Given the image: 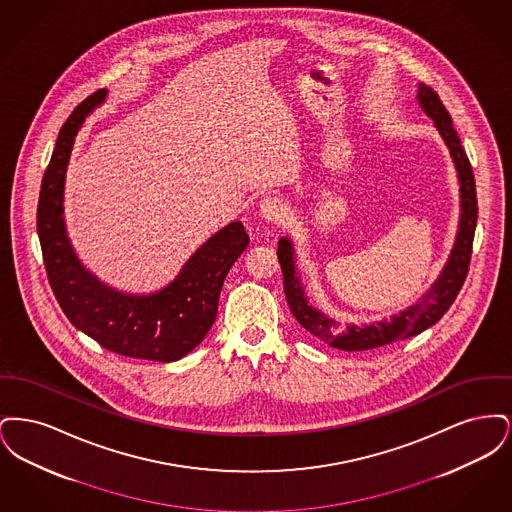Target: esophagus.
<instances>
[{
    "label": "esophagus",
    "mask_w": 512,
    "mask_h": 512,
    "mask_svg": "<svg viewBox=\"0 0 512 512\" xmlns=\"http://www.w3.org/2000/svg\"><path fill=\"white\" fill-rule=\"evenodd\" d=\"M259 213L267 222H280L286 217V205L276 197H265L259 203Z\"/></svg>",
    "instance_id": "34e87169"
}]
</instances>
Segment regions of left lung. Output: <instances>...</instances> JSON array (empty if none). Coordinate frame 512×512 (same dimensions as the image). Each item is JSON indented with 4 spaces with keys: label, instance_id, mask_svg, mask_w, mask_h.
I'll use <instances>...</instances> for the list:
<instances>
[{
    "label": "left lung",
    "instance_id": "8db88e82",
    "mask_svg": "<svg viewBox=\"0 0 512 512\" xmlns=\"http://www.w3.org/2000/svg\"><path fill=\"white\" fill-rule=\"evenodd\" d=\"M416 99L422 111L434 121L441 140L449 149V155L453 159L457 178H459V195H461V217H459L457 238L445 267L441 268L430 290L411 307L399 311V315H391L390 318H382L368 324H341L340 320L326 317L322 311H318L309 303L303 280L295 265V247H293L292 238L282 236L278 242L276 255L284 274V292H286V299L292 309L293 317L297 318V322L307 332L317 336L318 340L341 351L376 349L393 341L411 338L424 332L426 328L434 326L453 305L457 293L463 288L464 278L468 272L474 230L478 220L474 172L461 146V138L457 136L451 117L443 107V103L439 101L438 94L430 86L418 84Z\"/></svg>",
    "mask_w": 512,
    "mask_h": 512
}]
</instances>
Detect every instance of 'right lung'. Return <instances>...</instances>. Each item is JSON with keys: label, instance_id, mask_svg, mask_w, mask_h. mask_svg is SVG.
Listing matches in <instances>:
<instances>
[{"label": "right lung", "instance_id": "1", "mask_svg": "<svg viewBox=\"0 0 512 512\" xmlns=\"http://www.w3.org/2000/svg\"><path fill=\"white\" fill-rule=\"evenodd\" d=\"M107 99L99 90L61 126L38 201V238L49 286L74 328L124 357L172 363L195 349L211 330L228 270L249 244L234 220L199 245L165 288L121 292L82 265L65 222V178L84 121Z\"/></svg>", "mask_w": 512, "mask_h": 512}]
</instances>
